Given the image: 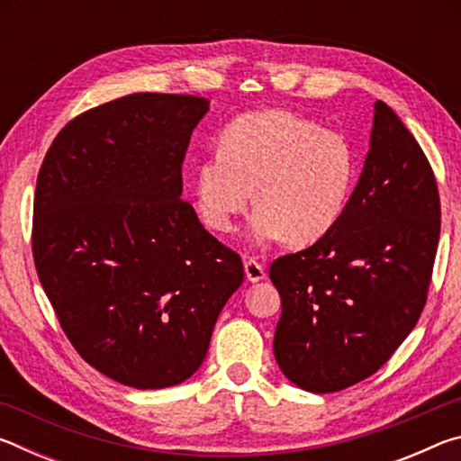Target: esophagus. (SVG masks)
Listing matches in <instances>:
<instances>
[{
    "label": "esophagus",
    "instance_id": "esophagus-1",
    "mask_svg": "<svg viewBox=\"0 0 461 461\" xmlns=\"http://www.w3.org/2000/svg\"><path fill=\"white\" fill-rule=\"evenodd\" d=\"M244 270H246V278L249 283H260V280L267 278V270H264L262 264L254 258H248L244 262Z\"/></svg>",
    "mask_w": 461,
    "mask_h": 461
}]
</instances>
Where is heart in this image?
<instances>
[{"mask_svg": "<svg viewBox=\"0 0 461 461\" xmlns=\"http://www.w3.org/2000/svg\"><path fill=\"white\" fill-rule=\"evenodd\" d=\"M354 183L356 156L346 138L268 109L221 131L217 152L194 168V205L209 230L228 233L254 203L256 244L286 238L309 246L338 225Z\"/></svg>", "mask_w": 461, "mask_h": 461, "instance_id": "1", "label": "heart"}]
</instances>
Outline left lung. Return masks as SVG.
Wrapping results in <instances>:
<instances>
[{
	"instance_id": "1",
	"label": "left lung",
	"mask_w": 461,
	"mask_h": 461,
	"mask_svg": "<svg viewBox=\"0 0 461 461\" xmlns=\"http://www.w3.org/2000/svg\"><path fill=\"white\" fill-rule=\"evenodd\" d=\"M439 228L433 168L399 115L376 101L370 152L341 220L270 264L283 299L275 357L285 376L323 394L378 372L423 313Z\"/></svg>"
}]
</instances>
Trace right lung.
<instances>
[{
	"instance_id": "add662e5",
	"label": "right lung",
	"mask_w": 461,
	"mask_h": 461,
	"mask_svg": "<svg viewBox=\"0 0 461 461\" xmlns=\"http://www.w3.org/2000/svg\"><path fill=\"white\" fill-rule=\"evenodd\" d=\"M209 101L131 93L77 115L36 181L32 254L62 331L120 384H181L205 360L244 280L240 254L203 228L183 160Z\"/></svg>"
}]
</instances>
